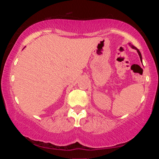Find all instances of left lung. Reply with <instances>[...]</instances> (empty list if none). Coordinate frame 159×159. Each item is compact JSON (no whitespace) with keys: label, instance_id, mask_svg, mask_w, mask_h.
<instances>
[{"label":"left lung","instance_id":"8db88e82","mask_svg":"<svg viewBox=\"0 0 159 159\" xmlns=\"http://www.w3.org/2000/svg\"><path fill=\"white\" fill-rule=\"evenodd\" d=\"M129 45H130V46H131L132 48H134V49H135V50H137V51H138V55H139V56H140V61H142V56H141V53H140V51H139V50L136 47H134V45H132V44H130V43H129Z\"/></svg>","mask_w":159,"mask_h":159}]
</instances>
